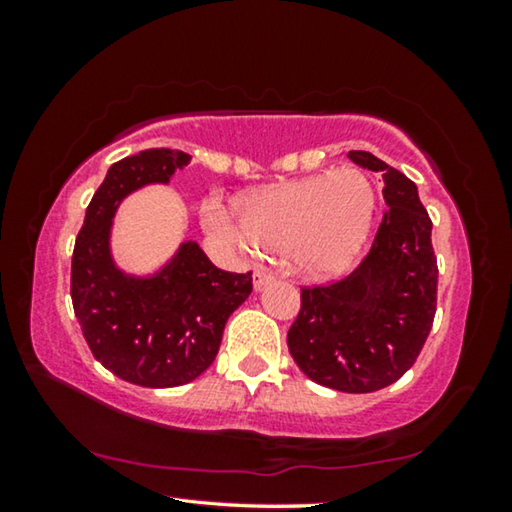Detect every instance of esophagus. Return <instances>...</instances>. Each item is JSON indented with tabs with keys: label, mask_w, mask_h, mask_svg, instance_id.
Here are the masks:
<instances>
[{
	"label": "esophagus",
	"mask_w": 512,
	"mask_h": 512,
	"mask_svg": "<svg viewBox=\"0 0 512 512\" xmlns=\"http://www.w3.org/2000/svg\"><path fill=\"white\" fill-rule=\"evenodd\" d=\"M275 280V273L266 271V268H257L255 271V289H264L266 284H271Z\"/></svg>",
	"instance_id": "esophagus-1"
}]
</instances>
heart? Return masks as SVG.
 Returning <instances> with one entry per match:
<instances>
[{"label": "heart", "mask_w": 512, "mask_h": 512, "mask_svg": "<svg viewBox=\"0 0 512 512\" xmlns=\"http://www.w3.org/2000/svg\"><path fill=\"white\" fill-rule=\"evenodd\" d=\"M375 189L366 173L336 169L250 194L237 214L210 203L205 223L241 248L287 250L300 271L339 273L366 241Z\"/></svg>", "instance_id": "1"}]
</instances>
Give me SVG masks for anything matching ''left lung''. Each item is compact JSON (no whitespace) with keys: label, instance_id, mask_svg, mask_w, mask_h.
<instances>
[{"label":"left lung","instance_id":"8db88e82","mask_svg":"<svg viewBox=\"0 0 512 512\" xmlns=\"http://www.w3.org/2000/svg\"><path fill=\"white\" fill-rule=\"evenodd\" d=\"M359 167L381 171L386 210L361 264L341 280L300 287L289 327L293 361L320 386L372 393L409 370L436 316L438 262L431 219L418 187L368 151H350Z\"/></svg>","mask_w":512,"mask_h":512}]
</instances>
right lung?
<instances>
[{"label": "right lung", "instance_id": "obj_1", "mask_svg": "<svg viewBox=\"0 0 512 512\" xmlns=\"http://www.w3.org/2000/svg\"><path fill=\"white\" fill-rule=\"evenodd\" d=\"M189 160L183 151L146 149L112 164L74 244L72 305L85 341L103 368L144 388L183 386L203 375L230 314L253 291V271H221L196 241L144 280L112 264L108 237L121 198L169 183Z\"/></svg>", "mask_w": 512, "mask_h": 512}]
</instances>
